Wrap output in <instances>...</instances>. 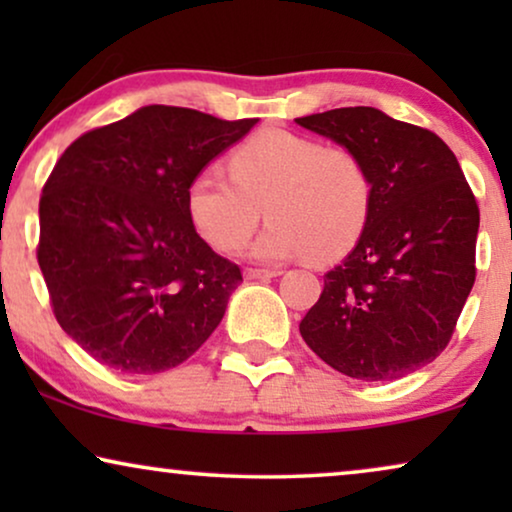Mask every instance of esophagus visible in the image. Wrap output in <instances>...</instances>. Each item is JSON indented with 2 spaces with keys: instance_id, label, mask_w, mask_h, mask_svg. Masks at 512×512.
<instances>
[{
  "instance_id": "1",
  "label": "esophagus",
  "mask_w": 512,
  "mask_h": 512,
  "mask_svg": "<svg viewBox=\"0 0 512 512\" xmlns=\"http://www.w3.org/2000/svg\"><path fill=\"white\" fill-rule=\"evenodd\" d=\"M284 270L272 268V270H261V268H247L244 270V277L247 279H270V277H279Z\"/></svg>"
}]
</instances>
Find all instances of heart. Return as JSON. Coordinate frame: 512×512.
<instances>
[{"label": "heart", "mask_w": 512, "mask_h": 512, "mask_svg": "<svg viewBox=\"0 0 512 512\" xmlns=\"http://www.w3.org/2000/svg\"><path fill=\"white\" fill-rule=\"evenodd\" d=\"M230 174L202 170L188 186V214L219 251L249 242L263 209L270 226L254 244L261 261H333L359 242L373 207V177L359 153L289 130H261L233 151Z\"/></svg>", "instance_id": "heart-1"}]
</instances>
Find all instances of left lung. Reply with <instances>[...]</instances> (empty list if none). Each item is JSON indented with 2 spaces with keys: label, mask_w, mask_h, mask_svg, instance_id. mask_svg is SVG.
<instances>
[{
  "label": "left lung",
  "mask_w": 512,
  "mask_h": 512,
  "mask_svg": "<svg viewBox=\"0 0 512 512\" xmlns=\"http://www.w3.org/2000/svg\"><path fill=\"white\" fill-rule=\"evenodd\" d=\"M296 123L359 153L373 177L366 228L352 254L324 275L300 335L354 380L415 373L452 340L475 282L480 209L459 160L436 132L373 107Z\"/></svg>",
  "instance_id": "1"
}]
</instances>
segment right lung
<instances>
[{"instance_id": "right-lung-1", "label": "right lung", "mask_w": 512, "mask_h": 512, "mask_svg": "<svg viewBox=\"0 0 512 512\" xmlns=\"http://www.w3.org/2000/svg\"><path fill=\"white\" fill-rule=\"evenodd\" d=\"M258 118L151 104L74 139L39 200L37 261L55 319L125 375L177 368L221 324L240 265L188 214V186Z\"/></svg>"}]
</instances>
